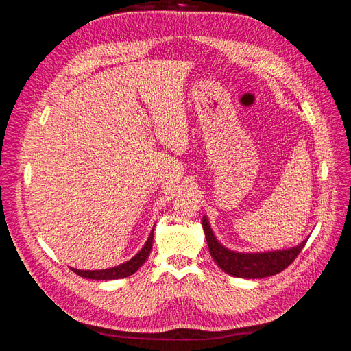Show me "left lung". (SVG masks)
<instances>
[{"label": "left lung", "instance_id": "8db88e82", "mask_svg": "<svg viewBox=\"0 0 351 351\" xmlns=\"http://www.w3.org/2000/svg\"><path fill=\"white\" fill-rule=\"evenodd\" d=\"M202 227L205 231V237L208 241V247L210 256L217 262L218 267L228 275L237 278H265L271 275L280 274L297 258L302 252L307 240L297 244L290 249L274 250V252H261V253H241L230 250L222 246L217 240L214 231H212L208 218L204 215L202 218Z\"/></svg>", "mask_w": 351, "mask_h": 351}]
</instances>
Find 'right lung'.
I'll use <instances>...</instances> for the list:
<instances>
[{
  "label": "right lung",
  "instance_id": "add662e5",
  "mask_svg": "<svg viewBox=\"0 0 351 351\" xmlns=\"http://www.w3.org/2000/svg\"><path fill=\"white\" fill-rule=\"evenodd\" d=\"M152 241H154V228L151 231L149 237H147L145 246L139 252H137L130 261L117 265V267H112V268H107V269L84 271V269L71 268V271L76 272L79 277L89 278V280H120V278H125V277H129V275L134 274L146 262L147 256H149V253L152 250Z\"/></svg>",
  "mask_w": 351,
  "mask_h": 351
}]
</instances>
